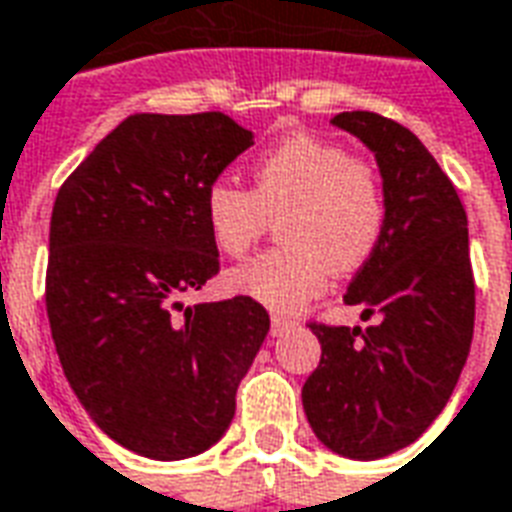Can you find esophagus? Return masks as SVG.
<instances>
[{"label": "esophagus", "mask_w": 512, "mask_h": 512, "mask_svg": "<svg viewBox=\"0 0 512 512\" xmlns=\"http://www.w3.org/2000/svg\"><path fill=\"white\" fill-rule=\"evenodd\" d=\"M294 327H297L294 319H286V316H272V335L289 333V330H294Z\"/></svg>", "instance_id": "esophagus-1"}]
</instances>
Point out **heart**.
<instances>
[{"instance_id": "heart-1", "label": "heart", "mask_w": 512, "mask_h": 512, "mask_svg": "<svg viewBox=\"0 0 512 512\" xmlns=\"http://www.w3.org/2000/svg\"><path fill=\"white\" fill-rule=\"evenodd\" d=\"M253 190L229 179L204 193L212 245L245 256L272 218L283 248L261 253L226 275V289L292 313L322 292L330 270L354 272L374 256L384 234V190L368 163L341 144L292 133L253 163Z\"/></svg>"}]
</instances>
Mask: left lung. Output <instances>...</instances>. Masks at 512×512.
Listing matches in <instances>:
<instances>
[{"label":"left lung","mask_w":512,"mask_h":512,"mask_svg":"<svg viewBox=\"0 0 512 512\" xmlns=\"http://www.w3.org/2000/svg\"><path fill=\"white\" fill-rule=\"evenodd\" d=\"M374 152L384 234L343 294L374 327L311 324L319 368L302 387L313 434L343 458L376 461L420 439L445 409L475 330L464 204L412 130L374 111L333 117Z\"/></svg>","instance_id":"left-lung-1"}]
</instances>
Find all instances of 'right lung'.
Wrapping results in <instances>:
<instances>
[{"mask_svg":"<svg viewBox=\"0 0 512 512\" xmlns=\"http://www.w3.org/2000/svg\"><path fill=\"white\" fill-rule=\"evenodd\" d=\"M251 144L220 111L133 114L54 201L46 311L59 363L92 423L144 458L215 445L270 333L248 297L179 302L218 275L204 193Z\"/></svg>","mask_w":512,"mask_h":512,"instance_id":"add662e5","label":"right lung"}]
</instances>
